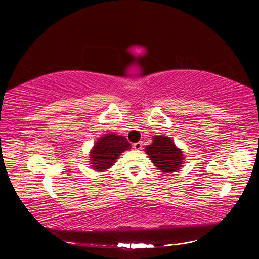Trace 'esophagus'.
<instances>
[{"label":"esophagus","mask_w":259,"mask_h":259,"mask_svg":"<svg viewBox=\"0 0 259 259\" xmlns=\"http://www.w3.org/2000/svg\"><path fill=\"white\" fill-rule=\"evenodd\" d=\"M133 147L135 148V150H140V148L143 147V142H137V143H135L134 145H133Z\"/></svg>","instance_id":"34e87169"}]
</instances>
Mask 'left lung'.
Instances as JSON below:
<instances>
[{"instance_id": "8db88e82", "label": "left lung", "mask_w": 259, "mask_h": 259, "mask_svg": "<svg viewBox=\"0 0 259 259\" xmlns=\"http://www.w3.org/2000/svg\"><path fill=\"white\" fill-rule=\"evenodd\" d=\"M146 153L155 166L163 172H176L183 164L182 151L168 137L156 136L151 145L146 146Z\"/></svg>"}]
</instances>
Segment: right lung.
<instances>
[{
	"label": "right lung",
	"instance_id": "1",
	"mask_svg": "<svg viewBox=\"0 0 259 259\" xmlns=\"http://www.w3.org/2000/svg\"><path fill=\"white\" fill-rule=\"evenodd\" d=\"M128 148H130V143L122 136L108 134L99 138L90 155L93 168L98 171L111 168L121 153Z\"/></svg>",
	"mask_w": 259,
	"mask_h": 259
}]
</instances>
